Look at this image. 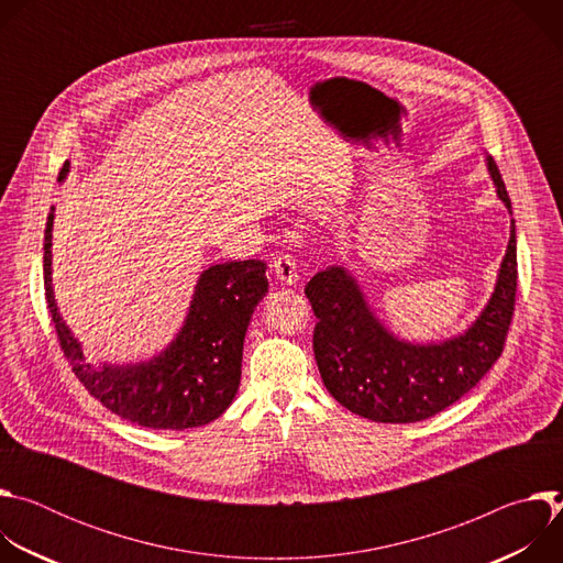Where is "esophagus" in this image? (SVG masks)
Here are the masks:
<instances>
[{"instance_id":"esophagus-1","label":"esophagus","mask_w":563,"mask_h":563,"mask_svg":"<svg viewBox=\"0 0 563 563\" xmlns=\"http://www.w3.org/2000/svg\"><path fill=\"white\" fill-rule=\"evenodd\" d=\"M272 272L274 276L285 283V285H296L298 283V274H296V263L289 254H283V256H276L274 258V265H272Z\"/></svg>"}]
</instances>
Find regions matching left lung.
<instances>
[{
  "mask_svg": "<svg viewBox=\"0 0 563 563\" xmlns=\"http://www.w3.org/2000/svg\"><path fill=\"white\" fill-rule=\"evenodd\" d=\"M486 167L499 200L512 216L504 178L488 153ZM305 294L318 318L316 365L339 404L376 423L430 419L467 394L504 352L517 294L515 220H510V240L488 302L465 332L445 341L412 343L396 336L347 267L318 272Z\"/></svg>",
  "mask_w": 563,
  "mask_h": 563,
  "instance_id": "1",
  "label": "left lung"
}]
</instances>
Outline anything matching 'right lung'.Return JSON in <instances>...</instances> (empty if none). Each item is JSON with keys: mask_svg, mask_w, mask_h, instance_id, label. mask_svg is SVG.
<instances>
[{"mask_svg": "<svg viewBox=\"0 0 563 563\" xmlns=\"http://www.w3.org/2000/svg\"><path fill=\"white\" fill-rule=\"evenodd\" d=\"M70 172L66 159L57 183ZM53 220L44 229V287L55 332L75 376L113 415L153 430L200 428L218 419L238 394L243 345L269 283L263 261L211 265L200 272L183 328L155 356L137 363H93L59 313L53 291Z\"/></svg>", "mask_w": 563, "mask_h": 563, "instance_id": "obj_1", "label": "right lung"}]
</instances>
